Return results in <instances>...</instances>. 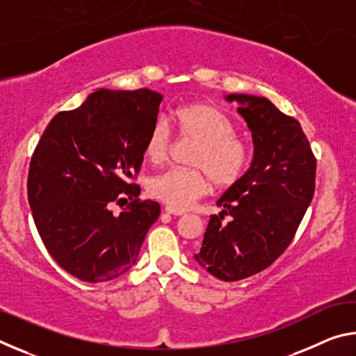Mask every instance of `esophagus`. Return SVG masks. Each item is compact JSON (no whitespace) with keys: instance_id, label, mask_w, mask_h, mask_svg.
I'll list each match as a JSON object with an SVG mask.
<instances>
[{"instance_id":"34e87169","label":"esophagus","mask_w":356,"mask_h":356,"mask_svg":"<svg viewBox=\"0 0 356 356\" xmlns=\"http://www.w3.org/2000/svg\"><path fill=\"white\" fill-rule=\"evenodd\" d=\"M165 210H166V213H170V215H184L185 213V210H179V209H174L170 206H166Z\"/></svg>"}]
</instances>
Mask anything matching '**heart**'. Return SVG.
I'll list each match as a JSON object with an SVG mask.
<instances>
[{
    "label": "heart",
    "instance_id": "1",
    "mask_svg": "<svg viewBox=\"0 0 356 356\" xmlns=\"http://www.w3.org/2000/svg\"><path fill=\"white\" fill-rule=\"evenodd\" d=\"M180 136L196 141L190 156L195 168H172L149 182V193L170 207L184 210L212 188L236 184L248 163V147L236 136L232 120L207 102H191L172 113ZM170 150V131L163 122L154 124L144 144V155L152 165L163 163Z\"/></svg>",
    "mask_w": 356,
    "mask_h": 356
}]
</instances>
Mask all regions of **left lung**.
<instances>
[{"mask_svg":"<svg viewBox=\"0 0 356 356\" xmlns=\"http://www.w3.org/2000/svg\"><path fill=\"white\" fill-rule=\"evenodd\" d=\"M252 138L246 172L216 201L196 262L221 281H238L272 265L297 232L316 188V159L297 119L265 97L227 94ZM225 214L232 221L222 223Z\"/></svg>","mask_w":356,"mask_h":356,"instance_id":"left-lung-1","label":"left lung"}]
</instances>
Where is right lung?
<instances>
[{"label": "right lung", "mask_w": 356, "mask_h": 356, "mask_svg": "<svg viewBox=\"0 0 356 356\" xmlns=\"http://www.w3.org/2000/svg\"><path fill=\"white\" fill-rule=\"evenodd\" d=\"M163 95L97 89L50 120L28 174V201L45 248L65 272L105 282L134 267L160 204L140 201L144 144ZM131 200L119 216L113 202Z\"/></svg>", "instance_id": "obj_1"}]
</instances>
